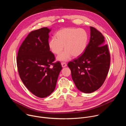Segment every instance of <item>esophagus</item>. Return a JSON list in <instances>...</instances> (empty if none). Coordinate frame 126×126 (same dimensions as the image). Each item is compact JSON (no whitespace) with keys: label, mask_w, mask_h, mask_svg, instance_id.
<instances>
[{"label":"esophagus","mask_w":126,"mask_h":126,"mask_svg":"<svg viewBox=\"0 0 126 126\" xmlns=\"http://www.w3.org/2000/svg\"><path fill=\"white\" fill-rule=\"evenodd\" d=\"M61 65H62V67H63V68L67 66V64H66L65 63H64V62L61 63Z\"/></svg>","instance_id":"34e87169"}]
</instances>
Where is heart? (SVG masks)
<instances>
[{
	"mask_svg": "<svg viewBox=\"0 0 126 126\" xmlns=\"http://www.w3.org/2000/svg\"><path fill=\"white\" fill-rule=\"evenodd\" d=\"M56 37H52L48 42V47L52 53L55 54L60 53L57 60L67 61L72 57H78L82 55L86 49L88 35L83 29L66 28L59 30Z\"/></svg>",
	"mask_w": 126,
	"mask_h": 126,
	"instance_id": "b5f03b06",
	"label": "heart"
}]
</instances>
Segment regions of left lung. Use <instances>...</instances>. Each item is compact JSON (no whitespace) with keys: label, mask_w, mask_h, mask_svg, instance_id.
<instances>
[{"label":"left lung","mask_w":126,"mask_h":126,"mask_svg":"<svg viewBox=\"0 0 126 126\" xmlns=\"http://www.w3.org/2000/svg\"><path fill=\"white\" fill-rule=\"evenodd\" d=\"M105 38L90 26V38L86 49L77 59L68 63L77 88L85 93H92L104 83L109 70L110 55Z\"/></svg>","instance_id":"obj_1"}]
</instances>
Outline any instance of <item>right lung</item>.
<instances>
[{
    "mask_svg": "<svg viewBox=\"0 0 126 126\" xmlns=\"http://www.w3.org/2000/svg\"><path fill=\"white\" fill-rule=\"evenodd\" d=\"M50 31L47 27L31 31L21 45L17 57L22 82L33 94L41 98L54 91L62 69L59 62L53 63L55 57L48 47Z\"/></svg>",
    "mask_w": 126,
    "mask_h": 126,
    "instance_id": "right-lung-1",
    "label": "right lung"
}]
</instances>
